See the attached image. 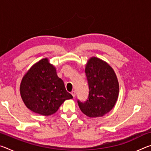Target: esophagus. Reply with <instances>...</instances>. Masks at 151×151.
I'll list each match as a JSON object with an SVG mask.
<instances>
[{
  "mask_svg": "<svg viewBox=\"0 0 151 151\" xmlns=\"http://www.w3.org/2000/svg\"><path fill=\"white\" fill-rule=\"evenodd\" d=\"M71 94H72L73 96L74 97V98H75V95H76V93H75V91H73L72 92H71Z\"/></svg>",
  "mask_w": 151,
  "mask_h": 151,
  "instance_id": "esophagus-1",
  "label": "esophagus"
}]
</instances>
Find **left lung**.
<instances>
[{
  "mask_svg": "<svg viewBox=\"0 0 151 151\" xmlns=\"http://www.w3.org/2000/svg\"><path fill=\"white\" fill-rule=\"evenodd\" d=\"M88 85L87 100L77 101L81 111L89 117H99L109 112L117 101L119 82L114 70L108 64L93 57L86 66Z\"/></svg>",
  "mask_w": 151,
  "mask_h": 151,
  "instance_id": "8db88e82",
  "label": "left lung"
}]
</instances>
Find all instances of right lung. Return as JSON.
I'll use <instances>...</instances> for the list:
<instances>
[{
  "instance_id": "1",
  "label": "right lung",
  "mask_w": 151,
  "mask_h": 151,
  "mask_svg": "<svg viewBox=\"0 0 151 151\" xmlns=\"http://www.w3.org/2000/svg\"><path fill=\"white\" fill-rule=\"evenodd\" d=\"M20 91L28 109L45 116L54 114L64 101L73 99L47 58L40 60L30 68L22 78Z\"/></svg>"
}]
</instances>
